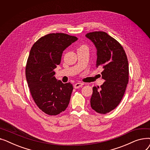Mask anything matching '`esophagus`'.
Here are the masks:
<instances>
[{
    "label": "esophagus",
    "mask_w": 150,
    "mask_h": 150,
    "mask_svg": "<svg viewBox=\"0 0 150 150\" xmlns=\"http://www.w3.org/2000/svg\"><path fill=\"white\" fill-rule=\"evenodd\" d=\"M83 85H84V83H76L74 84V88L78 89V88L81 87V86Z\"/></svg>",
    "instance_id": "esophagus-1"
}]
</instances>
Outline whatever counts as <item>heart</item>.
I'll use <instances>...</instances> for the list:
<instances>
[{
    "mask_svg": "<svg viewBox=\"0 0 150 150\" xmlns=\"http://www.w3.org/2000/svg\"><path fill=\"white\" fill-rule=\"evenodd\" d=\"M83 46H84V45H83ZM81 47H82V46H81Z\"/></svg>",
    "mask_w": 150,
    "mask_h": 150,
    "instance_id": "obj_1",
    "label": "heart"
}]
</instances>
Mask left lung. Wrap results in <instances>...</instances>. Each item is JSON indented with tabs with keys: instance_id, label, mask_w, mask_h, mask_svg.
<instances>
[{
	"instance_id": "8db88e82",
	"label": "left lung",
	"mask_w": 150,
	"mask_h": 150,
	"mask_svg": "<svg viewBox=\"0 0 150 150\" xmlns=\"http://www.w3.org/2000/svg\"><path fill=\"white\" fill-rule=\"evenodd\" d=\"M86 36L96 47V66L103 69L101 75L105 80L100 88L93 87L91 106L105 114L119 105L124 96L129 80L127 57L122 45L104 31H93Z\"/></svg>"
}]
</instances>
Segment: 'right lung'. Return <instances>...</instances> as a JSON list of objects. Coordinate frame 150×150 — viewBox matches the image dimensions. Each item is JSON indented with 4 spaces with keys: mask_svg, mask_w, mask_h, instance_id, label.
<instances>
[{
    "mask_svg": "<svg viewBox=\"0 0 150 150\" xmlns=\"http://www.w3.org/2000/svg\"><path fill=\"white\" fill-rule=\"evenodd\" d=\"M77 39L65 33H50L39 38L30 50L25 68L28 86L38 107L48 115H58L69 105L73 86L58 81L54 69L63 51Z\"/></svg>",
    "mask_w": 150,
    "mask_h": 150,
    "instance_id": "obj_1",
    "label": "right lung"
}]
</instances>
